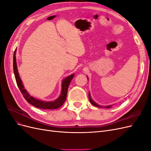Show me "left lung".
Here are the masks:
<instances>
[{"label": "left lung", "instance_id": "8db88e82", "mask_svg": "<svg viewBox=\"0 0 151 151\" xmlns=\"http://www.w3.org/2000/svg\"><path fill=\"white\" fill-rule=\"evenodd\" d=\"M87 78H88V77H87ZM89 101L90 103L92 104L93 105H94V106H96V107H99V108H111L112 106V105H109V106H100V105L96 103L95 101H94L93 100L91 99V94H90V92H89Z\"/></svg>", "mask_w": 151, "mask_h": 151}]
</instances>
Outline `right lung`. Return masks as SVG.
<instances>
[{"label": "right lung", "instance_id": "right-lung-1", "mask_svg": "<svg viewBox=\"0 0 151 151\" xmlns=\"http://www.w3.org/2000/svg\"><path fill=\"white\" fill-rule=\"evenodd\" d=\"M16 49L14 51L13 57V69L14 73L15 78L17 84L19 87V89H20L22 94L23 95L25 99L28 101L29 104H32L33 106L41 108V109H57L60 108L62 106L63 104L64 103L66 100L67 98V90L68 86H69L72 79L73 77H74L75 74H72L65 78L62 81V90H61V94L57 99L54 100L53 101H45L42 100L36 99L34 97L31 96L28 93L26 89H24V87L22 84L21 79L20 78V76L18 72L17 67V62H16Z\"/></svg>", "mask_w": 151, "mask_h": 151}]
</instances>
